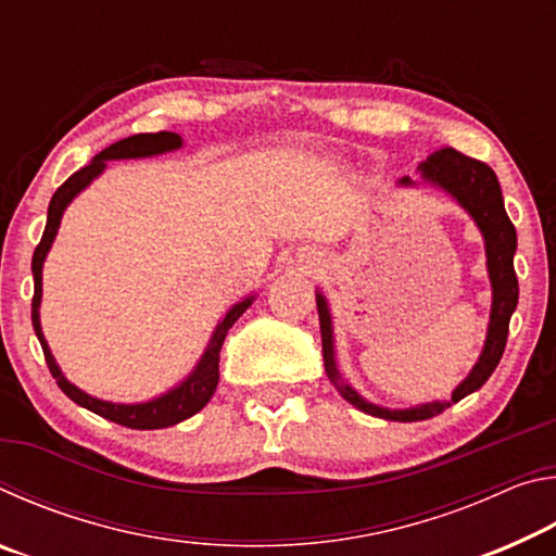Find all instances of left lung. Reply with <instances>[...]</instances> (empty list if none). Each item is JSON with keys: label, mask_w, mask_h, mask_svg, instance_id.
<instances>
[{"label": "left lung", "mask_w": 556, "mask_h": 556, "mask_svg": "<svg viewBox=\"0 0 556 556\" xmlns=\"http://www.w3.org/2000/svg\"><path fill=\"white\" fill-rule=\"evenodd\" d=\"M419 174H421V184L437 186L441 191H446L451 199H456V203L476 220L478 230L483 235L488 277H491V287H493L491 324H488V336H485L481 357H478L473 370L468 372V378L458 384L454 394H451L448 402H427L407 409H388L361 397L351 384L343 382L336 365L331 308H328V301L321 291H316L318 324H321V343H324V365H326L328 380L336 384V390L341 392L343 400L351 402L353 407L388 421L431 419L444 412L446 407H451V404L464 400L466 394L481 390L485 380L491 378L493 370L497 368V363H501L505 343H507V328H510V316L517 306V294H520V289H517L515 265H513V257L517 250V235H515V225L505 213L503 191L493 168L483 162H478V159H470L466 154L456 152V149L444 147L431 156H427V162L419 164ZM400 186H417V181H412L409 176H402Z\"/></svg>", "instance_id": "8db88e82"}]
</instances>
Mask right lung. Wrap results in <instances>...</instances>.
Instances as JSON below:
<instances>
[{
  "label": "right lung",
  "instance_id": "right-lung-1",
  "mask_svg": "<svg viewBox=\"0 0 556 556\" xmlns=\"http://www.w3.org/2000/svg\"><path fill=\"white\" fill-rule=\"evenodd\" d=\"M184 139L176 135V131H154V135H131L127 139H119V142L110 144L108 149L92 159L88 166H83L80 172H75L68 181H65L59 191L53 193V199L49 203V218H46V230L41 242L36 244L34 250V260H31V271H34V299H31V324L36 338L43 348L46 355V365H49L51 375L59 382V388L68 394V397L86 407L90 412L100 414L115 425L129 427V429H164V427H174L178 421H184L188 417H193L195 412H201L208 400L213 397L215 388H218V363H220V348L225 336L232 328V324L248 312V306L255 301V296H248L235 304L228 314L223 316V321L215 326V331L211 336V343L205 348V353L201 355L199 365H195L193 372L188 375L184 382H178L174 390H168L159 397L149 400V402H137V404H119V402H105L92 397V394L83 392L80 388H75L73 382L63 378V372L55 363V357L51 355V348L46 343L43 331H41V316H39V306H41V271H43V260L49 255L51 244L55 240V232H59V225L63 218V211L68 208V203L78 195L83 188H88L92 184V178H98L102 172H105L108 162H115V159H144V156H156V154H166L174 152V149H181Z\"/></svg>",
  "mask_w": 556,
  "mask_h": 556
}]
</instances>
